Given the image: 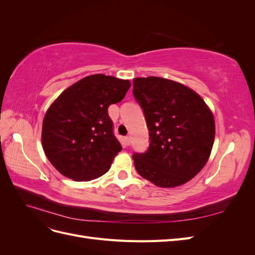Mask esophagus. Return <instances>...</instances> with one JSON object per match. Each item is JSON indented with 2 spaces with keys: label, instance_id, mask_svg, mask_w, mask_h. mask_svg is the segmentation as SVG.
<instances>
[{
  "label": "esophagus",
  "instance_id": "1",
  "mask_svg": "<svg viewBox=\"0 0 255 255\" xmlns=\"http://www.w3.org/2000/svg\"><path fill=\"white\" fill-rule=\"evenodd\" d=\"M125 143L127 145H129V143H130V137L129 136H126L125 137Z\"/></svg>",
  "mask_w": 255,
  "mask_h": 255
}]
</instances>
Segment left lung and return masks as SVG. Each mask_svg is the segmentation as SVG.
<instances>
[{
    "label": "left lung",
    "mask_w": 255,
    "mask_h": 255,
    "mask_svg": "<svg viewBox=\"0 0 255 255\" xmlns=\"http://www.w3.org/2000/svg\"><path fill=\"white\" fill-rule=\"evenodd\" d=\"M133 95L150 136L148 150L133 154L137 172L159 187L188 182L202 170L213 148L211 110L194 90L156 76L134 79Z\"/></svg>",
    "instance_id": "obj_1"
}]
</instances>
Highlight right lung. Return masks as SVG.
Returning a JSON list of instances; mask_svg holds the SVG:
<instances>
[{
  "label": "right lung",
  "mask_w": 255,
  "mask_h": 255,
  "mask_svg": "<svg viewBox=\"0 0 255 255\" xmlns=\"http://www.w3.org/2000/svg\"><path fill=\"white\" fill-rule=\"evenodd\" d=\"M128 80L89 75L67 88L42 122V148L50 163L69 179L86 182L110 170L122 146L114 135L109 106L122 101Z\"/></svg>",
  "instance_id": "right-lung-1"
}]
</instances>
